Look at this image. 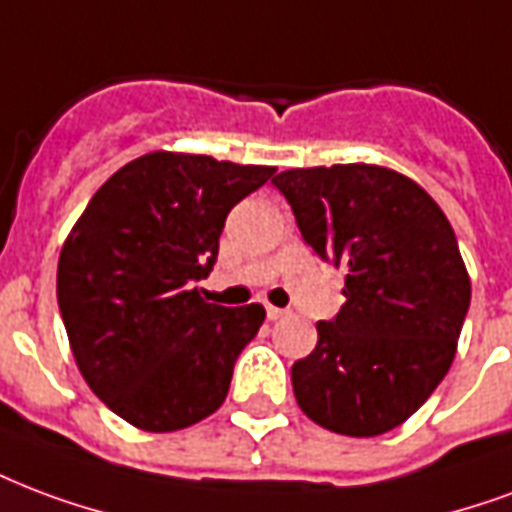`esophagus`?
Masks as SVG:
<instances>
[{
  "instance_id": "1",
  "label": "esophagus",
  "mask_w": 512,
  "mask_h": 512,
  "mask_svg": "<svg viewBox=\"0 0 512 512\" xmlns=\"http://www.w3.org/2000/svg\"><path fill=\"white\" fill-rule=\"evenodd\" d=\"M266 314H268V320H279V317H285V309H279V306H266Z\"/></svg>"
}]
</instances>
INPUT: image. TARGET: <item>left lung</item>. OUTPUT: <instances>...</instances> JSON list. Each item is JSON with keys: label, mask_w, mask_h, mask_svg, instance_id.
I'll use <instances>...</instances> for the list:
<instances>
[{"label": "left lung", "mask_w": 512, "mask_h": 512, "mask_svg": "<svg viewBox=\"0 0 512 512\" xmlns=\"http://www.w3.org/2000/svg\"><path fill=\"white\" fill-rule=\"evenodd\" d=\"M271 184L306 244L347 266V301L293 363L298 407L347 437L396 429L448 374L469 309L448 217L415 181L366 162L282 170Z\"/></svg>", "instance_id": "1"}]
</instances>
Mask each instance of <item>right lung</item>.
Returning <instances> with one entry per match:
<instances>
[{"instance_id":"right-lung-1","label":"right lung","mask_w":512,"mask_h":512,"mask_svg":"<svg viewBox=\"0 0 512 512\" xmlns=\"http://www.w3.org/2000/svg\"><path fill=\"white\" fill-rule=\"evenodd\" d=\"M276 168L151 151L105 181L64 241L56 298L94 396L135 429H187L222 407L260 304H206L195 282L217 263L238 200Z\"/></svg>"}]
</instances>
